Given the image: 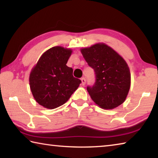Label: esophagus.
<instances>
[{
	"label": "esophagus",
	"mask_w": 158,
	"mask_h": 158,
	"mask_svg": "<svg viewBox=\"0 0 158 158\" xmlns=\"http://www.w3.org/2000/svg\"><path fill=\"white\" fill-rule=\"evenodd\" d=\"M81 84L83 85H84L85 84V81H86V80H85V78H81Z\"/></svg>",
	"instance_id": "1"
}]
</instances>
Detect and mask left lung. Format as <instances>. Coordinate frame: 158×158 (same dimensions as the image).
Listing matches in <instances>:
<instances>
[{
  "label": "left lung",
  "instance_id": "8db88e82",
  "mask_svg": "<svg viewBox=\"0 0 158 158\" xmlns=\"http://www.w3.org/2000/svg\"><path fill=\"white\" fill-rule=\"evenodd\" d=\"M81 52L95 71V84L87 87L93 101L104 109H113L123 103L131 84L130 71L123 58L104 43L82 48Z\"/></svg>",
  "mask_w": 158,
  "mask_h": 158
}]
</instances>
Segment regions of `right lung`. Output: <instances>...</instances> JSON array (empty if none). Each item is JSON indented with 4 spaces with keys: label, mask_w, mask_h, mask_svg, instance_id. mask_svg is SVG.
Masks as SVG:
<instances>
[{
    "label": "right lung",
    "mask_w": 158,
    "mask_h": 158,
    "mask_svg": "<svg viewBox=\"0 0 158 158\" xmlns=\"http://www.w3.org/2000/svg\"><path fill=\"white\" fill-rule=\"evenodd\" d=\"M73 50L56 46L46 51L31 69L29 84L35 100L44 108L63 105L78 89L81 80L66 65Z\"/></svg>",
    "instance_id": "right-lung-1"
}]
</instances>
